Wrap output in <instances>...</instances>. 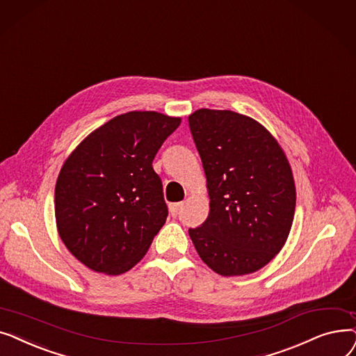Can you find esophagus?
<instances>
[{
  "label": "esophagus",
  "mask_w": 356,
  "mask_h": 356,
  "mask_svg": "<svg viewBox=\"0 0 356 356\" xmlns=\"http://www.w3.org/2000/svg\"><path fill=\"white\" fill-rule=\"evenodd\" d=\"M181 207H182V202H174V204L169 206V211H171V216L177 217L179 214Z\"/></svg>",
  "instance_id": "obj_1"
}]
</instances>
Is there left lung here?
Masks as SVG:
<instances>
[{
    "mask_svg": "<svg viewBox=\"0 0 356 356\" xmlns=\"http://www.w3.org/2000/svg\"><path fill=\"white\" fill-rule=\"evenodd\" d=\"M207 178L210 213L190 238L200 258L223 277L264 268L289 238L296 185L284 150L261 123L230 110L188 117Z\"/></svg>",
    "mask_w": 356,
    "mask_h": 356,
    "instance_id": "1",
    "label": "left lung"
}]
</instances>
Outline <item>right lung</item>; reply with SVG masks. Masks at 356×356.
I'll list each match as a JSON object with an SVG mask.
<instances>
[{
    "label": "right lung",
    "mask_w": 356,
    "mask_h": 356,
    "mask_svg": "<svg viewBox=\"0 0 356 356\" xmlns=\"http://www.w3.org/2000/svg\"><path fill=\"white\" fill-rule=\"evenodd\" d=\"M181 123L156 111L120 114L94 130L60 169L55 217L62 242L95 273L120 275L168 217L155 155Z\"/></svg>",
    "instance_id": "add662e5"
}]
</instances>
